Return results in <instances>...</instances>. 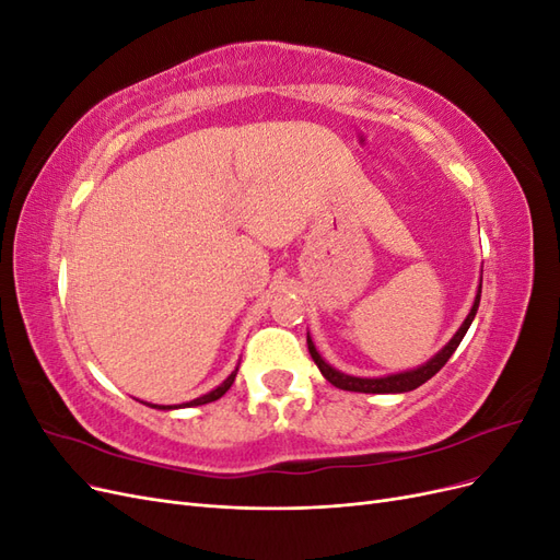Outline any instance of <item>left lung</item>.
Returning a JSON list of instances; mask_svg holds the SVG:
<instances>
[{
    "label": "left lung",
    "instance_id": "1",
    "mask_svg": "<svg viewBox=\"0 0 560 560\" xmlns=\"http://www.w3.org/2000/svg\"><path fill=\"white\" fill-rule=\"evenodd\" d=\"M479 301H481V282H479V290H477V296H474V303L471 308L465 317V322L460 325V329H457L453 334L451 341L439 350L434 358H430L425 364H420L416 369H409V371H399V374H389V376H378V378H360V376H350V374H343V371L334 369L329 362H325V358L317 352L313 338L308 334V350H311V358L313 362L317 364V369L322 371V376H325L334 387L338 389H348V393H366V395H399V393H411V389L420 387L422 383H428L439 369H442L448 360L451 354L455 352V348L460 346V341L465 338L469 325L474 315H477L479 311Z\"/></svg>",
    "mask_w": 560,
    "mask_h": 560
}]
</instances>
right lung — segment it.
I'll use <instances>...</instances> for the list:
<instances>
[{"mask_svg":"<svg viewBox=\"0 0 560 560\" xmlns=\"http://www.w3.org/2000/svg\"><path fill=\"white\" fill-rule=\"evenodd\" d=\"M235 374H238V366H235L231 374H229V378L224 381V383H219L214 389H210L208 395H200V397H196V399H191V401H186V404H179V406H161V404H147V401H142V404H147V406H151V409H161V411H173V409H191V406H200V404H210V401H214V399H219V397H224L226 395V389L233 385V381H235Z\"/></svg>","mask_w":560,"mask_h":560,"instance_id":"right-lung-1","label":"right lung"}]
</instances>
